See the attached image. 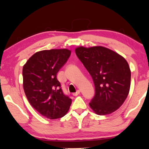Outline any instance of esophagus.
<instances>
[{"mask_svg": "<svg viewBox=\"0 0 149 149\" xmlns=\"http://www.w3.org/2000/svg\"><path fill=\"white\" fill-rule=\"evenodd\" d=\"M80 92H81V91H80V90H77V91H76V92L73 93V95H74V96H77L80 93Z\"/></svg>", "mask_w": 149, "mask_h": 149, "instance_id": "obj_1", "label": "esophagus"}]
</instances>
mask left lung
I'll return each instance as SVG.
<instances>
[{
  "mask_svg": "<svg viewBox=\"0 0 149 149\" xmlns=\"http://www.w3.org/2000/svg\"><path fill=\"white\" fill-rule=\"evenodd\" d=\"M78 58L93 79L95 94L89 103L99 115L115 111L124 102L130 90L131 70L125 58L106 47H79Z\"/></svg>",
  "mask_w": 149,
  "mask_h": 149,
  "instance_id": "8db88e82",
  "label": "left lung"
}]
</instances>
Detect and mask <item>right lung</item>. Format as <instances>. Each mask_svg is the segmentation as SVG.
Returning a JSON list of instances; mask_svg holds the SVG:
<instances>
[{
	"instance_id": "right-lung-1",
	"label": "right lung",
	"mask_w": 149,
	"mask_h": 149,
	"mask_svg": "<svg viewBox=\"0 0 149 149\" xmlns=\"http://www.w3.org/2000/svg\"><path fill=\"white\" fill-rule=\"evenodd\" d=\"M70 54L66 49L42 50L31 56L23 66V87L27 99L34 109L47 118L64 116L72 104L56 77Z\"/></svg>"
}]
</instances>
